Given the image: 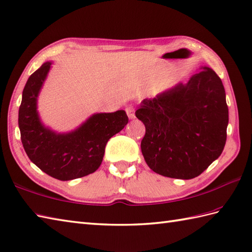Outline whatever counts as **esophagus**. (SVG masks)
I'll list each match as a JSON object with an SVG mask.
<instances>
[{"label": "esophagus", "mask_w": 252, "mask_h": 252, "mask_svg": "<svg viewBox=\"0 0 252 252\" xmlns=\"http://www.w3.org/2000/svg\"><path fill=\"white\" fill-rule=\"evenodd\" d=\"M126 115H127V117L130 118V119L135 118V109H134V107H133V106H127L126 108Z\"/></svg>", "instance_id": "34e87169"}]
</instances>
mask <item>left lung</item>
I'll use <instances>...</instances> for the list:
<instances>
[{
    "instance_id": "8db88e82",
    "label": "left lung",
    "mask_w": 252,
    "mask_h": 252,
    "mask_svg": "<svg viewBox=\"0 0 252 252\" xmlns=\"http://www.w3.org/2000/svg\"><path fill=\"white\" fill-rule=\"evenodd\" d=\"M186 84L144 99L135 116L145 126L142 154L154 172L189 180L220 157L226 142L228 107L220 77L201 67Z\"/></svg>"
}]
</instances>
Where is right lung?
Returning <instances> with one entry per match:
<instances>
[{"instance_id":"1","label":"right lung","mask_w":252,"mask_h":252,"mask_svg":"<svg viewBox=\"0 0 252 252\" xmlns=\"http://www.w3.org/2000/svg\"><path fill=\"white\" fill-rule=\"evenodd\" d=\"M51 65V62L44 63L25 85L18 112L20 138L37 168L52 178L69 181L99 168L107 142L126 126L129 118L125 110L95 114L78 129L63 134L45 127L37 115L36 100Z\"/></svg>"}]
</instances>
